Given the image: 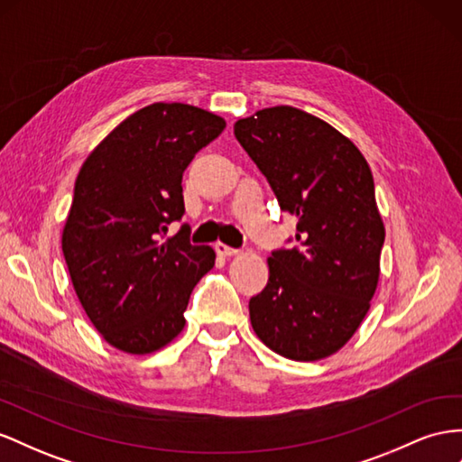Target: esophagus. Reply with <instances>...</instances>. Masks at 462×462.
<instances>
[{"mask_svg": "<svg viewBox=\"0 0 462 462\" xmlns=\"http://www.w3.org/2000/svg\"><path fill=\"white\" fill-rule=\"evenodd\" d=\"M216 253L221 256H235V254H239V248H233V246H227L223 243H216Z\"/></svg>", "mask_w": 462, "mask_h": 462, "instance_id": "obj_1", "label": "esophagus"}]
</instances>
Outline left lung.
I'll return each mask as SVG.
<instances>
[{
  "instance_id": "8db88e82",
  "label": "left lung",
  "mask_w": 462,
  "mask_h": 462,
  "mask_svg": "<svg viewBox=\"0 0 462 462\" xmlns=\"http://www.w3.org/2000/svg\"><path fill=\"white\" fill-rule=\"evenodd\" d=\"M235 138L297 217L295 246L272 253L266 288L248 301L253 328L283 357H328L377 290L384 227L371 169L346 135L293 106L236 120Z\"/></svg>"
}]
</instances>
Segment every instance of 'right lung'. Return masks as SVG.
I'll use <instances>...</instances> for the list:
<instances>
[{"mask_svg": "<svg viewBox=\"0 0 462 462\" xmlns=\"http://www.w3.org/2000/svg\"><path fill=\"white\" fill-rule=\"evenodd\" d=\"M226 120L182 103L134 112L83 163L61 233L69 278L103 338L152 354L177 338L194 285L216 264L184 226L182 172Z\"/></svg>", "mask_w": 462, "mask_h": 462, "instance_id": "1", "label": "right lung"}]
</instances>
